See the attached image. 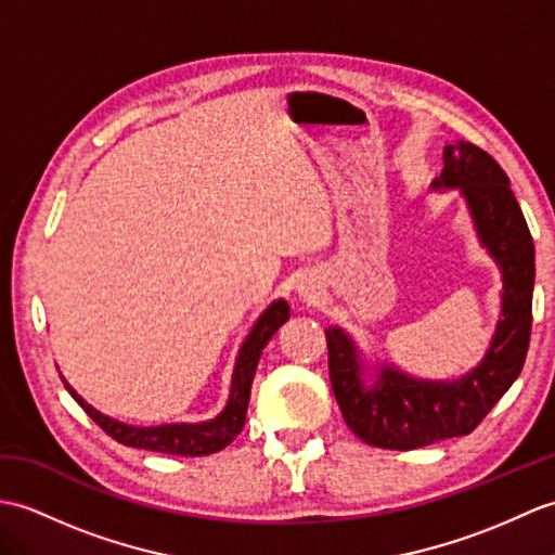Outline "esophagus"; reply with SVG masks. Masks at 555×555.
I'll return each mask as SVG.
<instances>
[{
  "label": "esophagus",
  "mask_w": 555,
  "mask_h": 555,
  "mask_svg": "<svg viewBox=\"0 0 555 555\" xmlns=\"http://www.w3.org/2000/svg\"><path fill=\"white\" fill-rule=\"evenodd\" d=\"M300 295L302 298L307 300V302H312V300H317V286H312V283H307V286H300Z\"/></svg>",
  "instance_id": "1"
}]
</instances>
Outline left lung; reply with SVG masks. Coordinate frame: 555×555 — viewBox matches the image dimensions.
Wrapping results in <instances>:
<instances>
[{"label": "left lung", "instance_id": "8db88e82", "mask_svg": "<svg viewBox=\"0 0 555 555\" xmlns=\"http://www.w3.org/2000/svg\"><path fill=\"white\" fill-rule=\"evenodd\" d=\"M433 186L466 196L478 234L504 272V317L482 364L454 383L414 380L385 366L366 388L352 340L340 328L326 331L328 376L345 423L366 444L399 452L478 428L520 376L532 331L534 243L506 172L487 151L459 141L444 149V170Z\"/></svg>", "mask_w": 555, "mask_h": 555}]
</instances>
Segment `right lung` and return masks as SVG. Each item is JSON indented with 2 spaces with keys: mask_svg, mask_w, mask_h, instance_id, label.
Instances as JSON below:
<instances>
[{
  "mask_svg": "<svg viewBox=\"0 0 555 555\" xmlns=\"http://www.w3.org/2000/svg\"><path fill=\"white\" fill-rule=\"evenodd\" d=\"M288 314H291L288 305L283 300H276L274 305H269V309L260 319H257L253 333L246 338V343H243L238 352L234 378H231V395H229L227 409L215 421H208V423H196V425L175 423V425H158V428H134V425H125L99 414V411L89 406L66 380H63V385H66V390L73 395L75 402L87 411V416L92 418L103 433L111 435L115 442H120L125 447L149 449V452L172 454V456H208L219 452V449H224L243 430L257 362H260V354L264 350V345L269 343V338L274 336L279 326H283L288 321Z\"/></svg>",
  "mask_w": 555,
  "mask_h": 555,
  "instance_id": "add662e5",
  "label": "right lung"
}]
</instances>
